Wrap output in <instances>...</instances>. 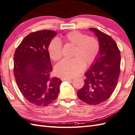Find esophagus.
I'll list each match as a JSON object with an SVG mask.
<instances>
[{
	"mask_svg": "<svg viewBox=\"0 0 135 135\" xmlns=\"http://www.w3.org/2000/svg\"><path fill=\"white\" fill-rule=\"evenodd\" d=\"M61 79L62 80V81H63V80H66V81H70V80H72V79L69 78H62Z\"/></svg>",
	"mask_w": 135,
	"mask_h": 135,
	"instance_id": "esophagus-1",
	"label": "esophagus"
}]
</instances>
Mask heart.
<instances>
[{
	"label": "heart",
	"mask_w": 135,
	"mask_h": 135,
	"mask_svg": "<svg viewBox=\"0 0 135 135\" xmlns=\"http://www.w3.org/2000/svg\"><path fill=\"white\" fill-rule=\"evenodd\" d=\"M65 40L75 46L73 56L70 59H63L54 68L57 76L64 78H74L83 71L86 65L94 63L100 53V42L97 38L82 33L78 31H72L64 37ZM50 57L57 61L63 56L62 44L57 38L50 42L49 48Z\"/></svg>",
	"instance_id": "b5f03b06"
}]
</instances>
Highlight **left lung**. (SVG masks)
Returning a JSON list of instances; mask_svg holds the SVG:
<instances>
[{"label": "left lung", "mask_w": 135, "mask_h": 135, "mask_svg": "<svg viewBox=\"0 0 135 135\" xmlns=\"http://www.w3.org/2000/svg\"><path fill=\"white\" fill-rule=\"evenodd\" d=\"M89 29L98 37L100 53L91 69L85 74V84L77 95L84 103L97 105L107 100L117 86L121 56L116 42L110 35L96 28Z\"/></svg>", "instance_id": "8db88e82"}]
</instances>
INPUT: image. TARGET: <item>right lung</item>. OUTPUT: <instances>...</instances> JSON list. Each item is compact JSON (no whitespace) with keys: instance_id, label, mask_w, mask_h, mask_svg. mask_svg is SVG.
Returning <instances> with one entry per match:
<instances>
[{"instance_id":"1","label":"right lung","mask_w":135,"mask_h":135,"mask_svg":"<svg viewBox=\"0 0 135 135\" xmlns=\"http://www.w3.org/2000/svg\"><path fill=\"white\" fill-rule=\"evenodd\" d=\"M57 33L43 30L27 35L16 48L13 74L24 98L33 105L44 107L56 100L61 80L50 77L53 70L48 48Z\"/></svg>"}]
</instances>
